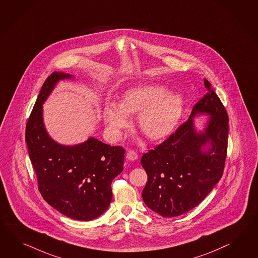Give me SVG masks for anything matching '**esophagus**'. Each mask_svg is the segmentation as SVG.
Instances as JSON below:
<instances>
[{
    "label": "esophagus",
    "instance_id": "esophagus-1",
    "mask_svg": "<svg viewBox=\"0 0 258 258\" xmlns=\"http://www.w3.org/2000/svg\"><path fill=\"white\" fill-rule=\"evenodd\" d=\"M126 159L130 161H135L138 159V155L137 153L134 151H128L126 153Z\"/></svg>",
    "mask_w": 258,
    "mask_h": 258
}]
</instances>
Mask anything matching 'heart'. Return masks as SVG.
<instances>
[{"label":"heart","mask_w":258,"mask_h":258,"mask_svg":"<svg viewBox=\"0 0 258 258\" xmlns=\"http://www.w3.org/2000/svg\"><path fill=\"white\" fill-rule=\"evenodd\" d=\"M183 110V99L161 85L141 84L125 90L119 103L108 101L103 109V121L109 136L118 140L127 126L128 114L138 113L137 124L152 141L162 140L174 131Z\"/></svg>","instance_id":"heart-1"}]
</instances>
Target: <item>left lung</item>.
<instances>
[{
	"instance_id": "8db88e82",
	"label": "left lung",
	"mask_w": 258,
	"mask_h": 258,
	"mask_svg": "<svg viewBox=\"0 0 258 258\" xmlns=\"http://www.w3.org/2000/svg\"><path fill=\"white\" fill-rule=\"evenodd\" d=\"M204 85L207 93L193 107L188 120L141 159L148 176L143 200L164 217L185 214L199 205L223 174L228 116L211 83L204 79ZM201 115L209 118L198 131L194 118Z\"/></svg>"
}]
</instances>
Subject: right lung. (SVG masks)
Masks as SVG:
<instances>
[{
    "label": "right lung",
    "mask_w": 258,
    "mask_h": 258,
    "mask_svg": "<svg viewBox=\"0 0 258 258\" xmlns=\"http://www.w3.org/2000/svg\"><path fill=\"white\" fill-rule=\"evenodd\" d=\"M74 78L54 72L44 81L27 122L26 143L44 201L69 218L91 221L111 203V183L124 169L125 150L94 137L74 145L51 138L44 126L43 104L57 83Z\"/></svg>",
    "instance_id": "obj_1"
}]
</instances>
